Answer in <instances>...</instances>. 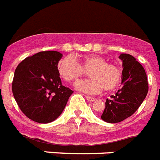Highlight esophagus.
<instances>
[{
    "label": "esophagus",
    "mask_w": 160,
    "mask_h": 160,
    "mask_svg": "<svg viewBox=\"0 0 160 160\" xmlns=\"http://www.w3.org/2000/svg\"><path fill=\"white\" fill-rule=\"evenodd\" d=\"M86 99L89 101V102H95V101L96 100L95 98H93V97H91V96H87V95L86 96Z\"/></svg>",
    "instance_id": "obj_1"
}]
</instances>
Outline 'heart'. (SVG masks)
Returning a JSON list of instances; mask_svg holds the SVG:
<instances>
[{
  "instance_id": "obj_1",
  "label": "heart",
  "mask_w": 160,
  "mask_h": 160,
  "mask_svg": "<svg viewBox=\"0 0 160 160\" xmlns=\"http://www.w3.org/2000/svg\"><path fill=\"white\" fill-rule=\"evenodd\" d=\"M89 71L91 79L80 81L75 84L78 91L90 95L112 91L121 79V69L112 63H108L101 56L90 54L80 60V63L73 57H65L58 65V72L65 81L74 82Z\"/></svg>"
}]
</instances>
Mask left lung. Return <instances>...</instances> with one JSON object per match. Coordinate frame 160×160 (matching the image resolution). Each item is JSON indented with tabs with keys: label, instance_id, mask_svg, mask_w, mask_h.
<instances>
[{
	"label": "left lung",
	"instance_id": "1",
	"mask_svg": "<svg viewBox=\"0 0 160 160\" xmlns=\"http://www.w3.org/2000/svg\"><path fill=\"white\" fill-rule=\"evenodd\" d=\"M122 80L121 89L111 99H106L101 119L108 123H118L132 116L145 99L148 82L142 65L133 56L122 53Z\"/></svg>",
	"mask_w": 160,
	"mask_h": 160
}]
</instances>
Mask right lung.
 <instances>
[{"label":"right lung","instance_id":"add662e5","mask_svg":"<svg viewBox=\"0 0 160 160\" xmlns=\"http://www.w3.org/2000/svg\"><path fill=\"white\" fill-rule=\"evenodd\" d=\"M61 57L59 52H39L23 60L15 69L13 97L21 111L35 122L55 121L73 92L61 84L57 68Z\"/></svg>","mask_w":160,"mask_h":160}]
</instances>
